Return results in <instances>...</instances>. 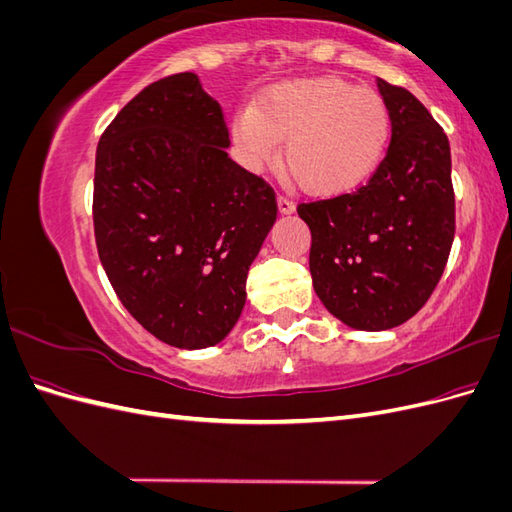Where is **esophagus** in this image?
<instances>
[{
  "instance_id": "1",
  "label": "esophagus",
  "mask_w": 512,
  "mask_h": 512,
  "mask_svg": "<svg viewBox=\"0 0 512 512\" xmlns=\"http://www.w3.org/2000/svg\"><path fill=\"white\" fill-rule=\"evenodd\" d=\"M277 209H280L282 215H290V213H294V203L284 196H277Z\"/></svg>"
}]
</instances>
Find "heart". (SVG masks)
<instances>
[{
  "instance_id": "heart-1",
  "label": "heart",
  "mask_w": 512,
  "mask_h": 512,
  "mask_svg": "<svg viewBox=\"0 0 512 512\" xmlns=\"http://www.w3.org/2000/svg\"><path fill=\"white\" fill-rule=\"evenodd\" d=\"M239 162L258 173L284 147V162L309 194L337 196L363 185L382 164L393 136L386 102L339 79L273 85L232 119Z\"/></svg>"
}]
</instances>
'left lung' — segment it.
I'll use <instances>...</instances> for the list:
<instances>
[{
    "mask_svg": "<svg viewBox=\"0 0 512 512\" xmlns=\"http://www.w3.org/2000/svg\"><path fill=\"white\" fill-rule=\"evenodd\" d=\"M393 136L371 179L299 205L312 232L309 273L322 305L356 331H386L431 297L455 237L451 147L427 108L378 79Z\"/></svg>",
    "mask_w": 512,
    "mask_h": 512,
    "instance_id": "8db88e82",
    "label": "left lung"
}]
</instances>
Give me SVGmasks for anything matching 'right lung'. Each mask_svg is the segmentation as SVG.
I'll return each mask as SVG.
<instances>
[{"label":"right lung","mask_w":512,"mask_h":512,"mask_svg":"<svg viewBox=\"0 0 512 512\" xmlns=\"http://www.w3.org/2000/svg\"><path fill=\"white\" fill-rule=\"evenodd\" d=\"M220 104L194 72L151 83L98 143L94 230L132 318L181 350L220 344L277 218L275 194L228 158Z\"/></svg>","instance_id":"obj_1"}]
</instances>
